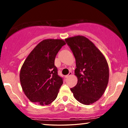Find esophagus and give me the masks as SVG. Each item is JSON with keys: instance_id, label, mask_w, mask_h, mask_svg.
<instances>
[{"instance_id": "34e87169", "label": "esophagus", "mask_w": 128, "mask_h": 128, "mask_svg": "<svg viewBox=\"0 0 128 128\" xmlns=\"http://www.w3.org/2000/svg\"><path fill=\"white\" fill-rule=\"evenodd\" d=\"M72 74V72H69V74H68V75H66V78H69V76H71Z\"/></svg>"}]
</instances>
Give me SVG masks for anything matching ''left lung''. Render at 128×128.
<instances>
[{
  "label": "left lung",
  "instance_id": "left-lung-1",
  "mask_svg": "<svg viewBox=\"0 0 128 128\" xmlns=\"http://www.w3.org/2000/svg\"><path fill=\"white\" fill-rule=\"evenodd\" d=\"M74 56L77 84L70 88L82 104L89 105L100 98L107 86L109 69L104 56L92 41L82 36L65 40Z\"/></svg>",
  "mask_w": 128,
  "mask_h": 128
}]
</instances>
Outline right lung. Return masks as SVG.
Wrapping results in <instances>:
<instances>
[{
  "mask_svg": "<svg viewBox=\"0 0 128 128\" xmlns=\"http://www.w3.org/2000/svg\"><path fill=\"white\" fill-rule=\"evenodd\" d=\"M65 44L62 40H43L24 61L20 70V83L24 94L31 102L44 106L56 98L63 78L58 74L55 59Z\"/></svg>",
  "mask_w": 128,
  "mask_h": 128,
  "instance_id": "obj_1",
  "label": "right lung"
}]
</instances>
